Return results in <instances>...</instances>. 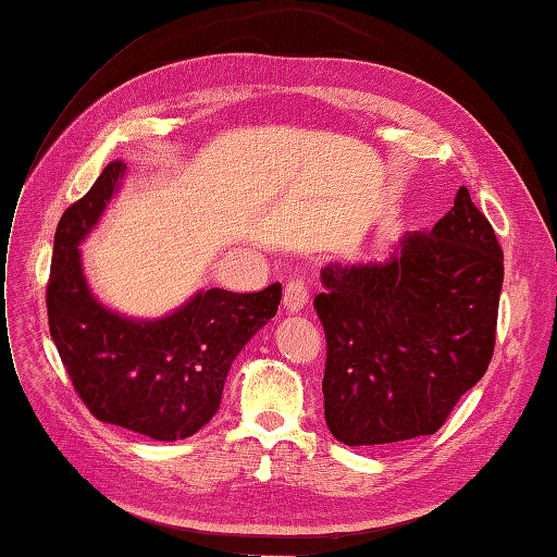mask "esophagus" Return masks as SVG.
<instances>
[{
  "label": "esophagus",
  "instance_id": "esophagus-1",
  "mask_svg": "<svg viewBox=\"0 0 557 557\" xmlns=\"http://www.w3.org/2000/svg\"><path fill=\"white\" fill-rule=\"evenodd\" d=\"M307 300H310V292H307V286H305L302 280H292L289 284L284 286V298H282V302H284V307H286V310H289L292 314L300 312L302 307L307 305Z\"/></svg>",
  "mask_w": 557,
  "mask_h": 557
}]
</instances>
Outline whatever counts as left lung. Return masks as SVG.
Returning <instances> with one entry per match:
<instances>
[{
  "label": "left lung",
  "instance_id": "1",
  "mask_svg": "<svg viewBox=\"0 0 557 557\" xmlns=\"http://www.w3.org/2000/svg\"><path fill=\"white\" fill-rule=\"evenodd\" d=\"M321 280L331 434L344 445L436 434L496 346L503 250L470 193L385 261L327 263Z\"/></svg>",
  "mask_w": 557,
  "mask_h": 557
}]
</instances>
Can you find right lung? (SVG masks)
I'll list each match as a JSON object with an SVG mask.
<instances>
[{
    "mask_svg": "<svg viewBox=\"0 0 557 557\" xmlns=\"http://www.w3.org/2000/svg\"><path fill=\"white\" fill-rule=\"evenodd\" d=\"M123 174L126 164L110 162L57 224L46 292L50 335L91 416L153 441H181L218 413L230 367L277 314L282 284L255 294L199 292L176 312L153 321L108 310L89 289L79 243L106 211Z\"/></svg>",
    "mask_w": 557,
    "mask_h": 557,
    "instance_id": "right-lung-1",
    "label": "right lung"
}]
</instances>
